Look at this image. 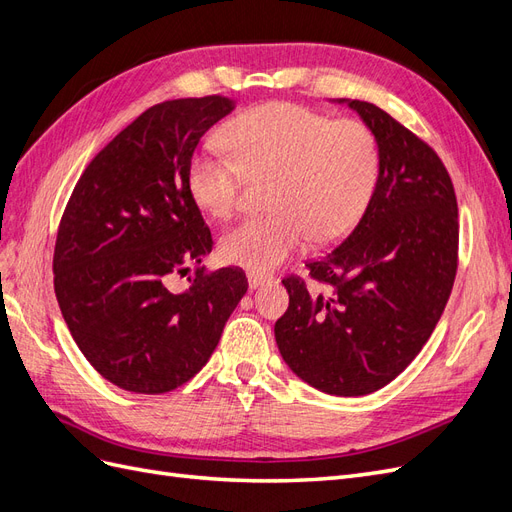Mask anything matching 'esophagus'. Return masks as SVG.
<instances>
[{"instance_id": "obj_1", "label": "esophagus", "mask_w": 512, "mask_h": 512, "mask_svg": "<svg viewBox=\"0 0 512 512\" xmlns=\"http://www.w3.org/2000/svg\"><path fill=\"white\" fill-rule=\"evenodd\" d=\"M271 280H273V277H271V275H265V273H258V271H250V273H247V284H250L252 290L269 284Z\"/></svg>"}]
</instances>
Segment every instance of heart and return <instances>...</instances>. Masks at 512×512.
<instances>
[{
	"label": "heart",
	"instance_id": "obj_1",
	"mask_svg": "<svg viewBox=\"0 0 512 512\" xmlns=\"http://www.w3.org/2000/svg\"><path fill=\"white\" fill-rule=\"evenodd\" d=\"M228 149L192 160L190 192L198 207L224 218L247 179L271 177V215L228 228L220 254L230 265L269 271L312 241L342 237L361 218L378 181V145L361 121H333L297 104H262L232 119Z\"/></svg>",
	"mask_w": 512,
	"mask_h": 512
}]
</instances>
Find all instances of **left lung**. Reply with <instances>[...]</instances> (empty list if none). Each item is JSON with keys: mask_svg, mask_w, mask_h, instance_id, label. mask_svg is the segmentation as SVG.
I'll return each instance as SVG.
<instances>
[{"mask_svg": "<svg viewBox=\"0 0 512 512\" xmlns=\"http://www.w3.org/2000/svg\"><path fill=\"white\" fill-rule=\"evenodd\" d=\"M378 145V181L359 224L307 262V290L286 277V314L275 342L286 365L314 389L369 395L395 380L427 344L457 273V198L438 153L382 108L339 98Z\"/></svg>", "mask_w": 512, "mask_h": 512, "instance_id": "1", "label": "left lung"}]
</instances>
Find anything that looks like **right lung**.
I'll use <instances>...</instances> for the list:
<instances>
[{"instance_id":"1","label":"right lung","mask_w":512,"mask_h":512,"mask_svg":"<svg viewBox=\"0 0 512 512\" xmlns=\"http://www.w3.org/2000/svg\"><path fill=\"white\" fill-rule=\"evenodd\" d=\"M232 108L222 96L147 108L89 162L66 205L57 303L85 359L123 391L160 395L194 378L247 292L241 269L200 267L213 239L188 183L200 136ZM190 264L191 286L170 291Z\"/></svg>"}]
</instances>
